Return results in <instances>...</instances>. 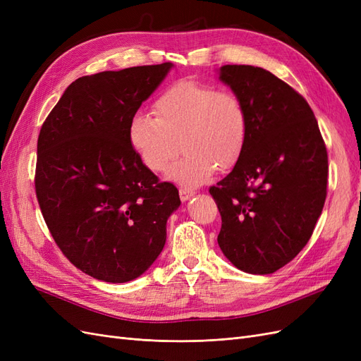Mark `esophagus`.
Instances as JSON below:
<instances>
[{
    "label": "esophagus",
    "instance_id": "1",
    "mask_svg": "<svg viewBox=\"0 0 361 361\" xmlns=\"http://www.w3.org/2000/svg\"><path fill=\"white\" fill-rule=\"evenodd\" d=\"M194 194H195V191L191 190V188H180V190H179V195H180V200H182V202H187L188 199L192 197Z\"/></svg>",
    "mask_w": 361,
    "mask_h": 361
}]
</instances>
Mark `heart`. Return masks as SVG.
<instances>
[{"label": "heart", "instance_id": "b5f03b06", "mask_svg": "<svg viewBox=\"0 0 361 361\" xmlns=\"http://www.w3.org/2000/svg\"><path fill=\"white\" fill-rule=\"evenodd\" d=\"M152 113L154 117L137 111L128 125L129 143L150 171H166L180 146L185 154L169 178L197 187L212 176L215 167H231L243 154L247 113L232 92L182 80L157 97Z\"/></svg>", "mask_w": 361, "mask_h": 361}]
</instances>
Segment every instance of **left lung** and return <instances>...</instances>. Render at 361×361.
<instances>
[{"label":"left lung","mask_w":361,"mask_h":361,"mask_svg":"<svg viewBox=\"0 0 361 361\" xmlns=\"http://www.w3.org/2000/svg\"><path fill=\"white\" fill-rule=\"evenodd\" d=\"M247 140L233 170L209 188L221 215L218 245L248 274H272L309 243L326 197L329 155L310 105L271 72L226 64Z\"/></svg>","instance_id":"obj_1"}]
</instances>
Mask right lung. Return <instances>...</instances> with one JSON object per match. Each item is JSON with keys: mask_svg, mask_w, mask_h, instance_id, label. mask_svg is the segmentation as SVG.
I'll return each instance as SVG.
<instances>
[{"mask_svg": "<svg viewBox=\"0 0 361 361\" xmlns=\"http://www.w3.org/2000/svg\"><path fill=\"white\" fill-rule=\"evenodd\" d=\"M171 63L81 76L37 138L35 187L54 241L93 279L140 277L166 244L179 191L161 182L129 143L128 125Z\"/></svg>", "mask_w": 361, "mask_h": 361, "instance_id": "right-lung-1", "label": "right lung"}]
</instances>
